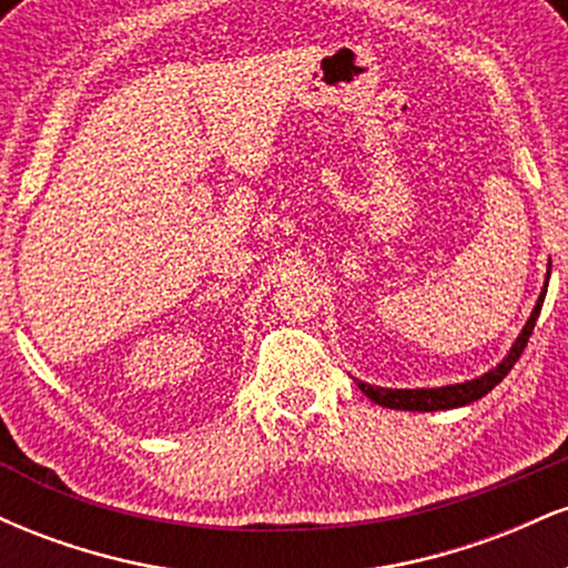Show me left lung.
<instances>
[{
    "label": "left lung",
    "instance_id": "obj_1",
    "mask_svg": "<svg viewBox=\"0 0 568 568\" xmlns=\"http://www.w3.org/2000/svg\"><path fill=\"white\" fill-rule=\"evenodd\" d=\"M547 283H550V264H547V275H545V288L539 293L537 304H534L529 321H526L524 328H520L518 338L513 342L510 352L497 363L494 368H488L486 374L475 376L470 382H459V384H446V387H422V389H393V387H374V384L357 382L361 393L371 397L374 403H379L384 408H395V410H446V408H459V406H470V403L480 400V397L491 393L497 384L510 374V368L515 366V361L524 352L526 342H529L534 323H537L539 310H542L545 293H547Z\"/></svg>",
    "mask_w": 568,
    "mask_h": 568
}]
</instances>
